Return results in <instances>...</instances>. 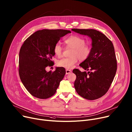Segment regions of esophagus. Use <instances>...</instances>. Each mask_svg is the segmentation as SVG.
<instances>
[{"label": "esophagus", "mask_w": 132, "mask_h": 132, "mask_svg": "<svg viewBox=\"0 0 132 132\" xmlns=\"http://www.w3.org/2000/svg\"><path fill=\"white\" fill-rule=\"evenodd\" d=\"M65 71H66V75L70 74V73H71L72 72V71H71V70H68V69H67V70H65Z\"/></svg>", "instance_id": "obj_1"}]
</instances>
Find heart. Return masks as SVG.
Here are the masks:
<instances>
[{"instance_id": "b5f03b06", "label": "heart", "mask_w": 132, "mask_h": 132, "mask_svg": "<svg viewBox=\"0 0 132 132\" xmlns=\"http://www.w3.org/2000/svg\"><path fill=\"white\" fill-rule=\"evenodd\" d=\"M64 43L69 48H72L70 53L71 57L63 58L59 60L56 63L58 67L67 69H71L77 63L78 59L84 61L90 56L92 52L91 47L86 44V40L79 36H70L64 40ZM54 54L60 56L62 54V48L59 43H56L53 48Z\"/></svg>"}]
</instances>
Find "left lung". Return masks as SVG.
Wrapping results in <instances>:
<instances>
[{
	"instance_id": "8db88e82",
	"label": "left lung",
	"mask_w": 132,
	"mask_h": 132,
	"mask_svg": "<svg viewBox=\"0 0 132 132\" xmlns=\"http://www.w3.org/2000/svg\"><path fill=\"white\" fill-rule=\"evenodd\" d=\"M72 31L92 38V52L80 66L88 71L74 69L76 75L74 86L77 93L88 100L98 99L108 92L115 76L117 60L114 45L104 34L93 29H77Z\"/></svg>"
}]
</instances>
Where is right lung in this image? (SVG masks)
Here are the masks:
<instances>
[{"label": "right lung", "mask_w": 132, "mask_h": 132, "mask_svg": "<svg viewBox=\"0 0 132 132\" xmlns=\"http://www.w3.org/2000/svg\"><path fill=\"white\" fill-rule=\"evenodd\" d=\"M71 31L64 29H42L35 32L24 41L19 54V75L28 92L39 99L55 94L65 70L56 67L54 72L45 68L54 63V45Z\"/></svg>", "instance_id": "right-lung-1"}]
</instances>
